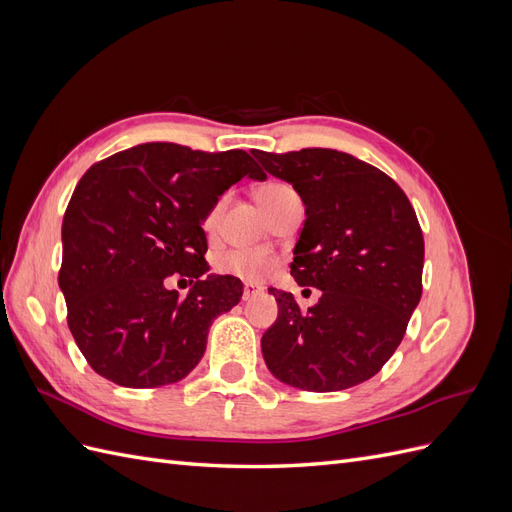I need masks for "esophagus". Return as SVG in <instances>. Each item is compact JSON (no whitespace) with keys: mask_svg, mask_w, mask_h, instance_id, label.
<instances>
[{"mask_svg":"<svg viewBox=\"0 0 512 512\" xmlns=\"http://www.w3.org/2000/svg\"><path fill=\"white\" fill-rule=\"evenodd\" d=\"M256 292H260V288H258L256 284H252V282H245V284H243V301H247L250 297H254Z\"/></svg>","mask_w":512,"mask_h":512,"instance_id":"obj_1","label":"esophagus"}]
</instances>
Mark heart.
<instances>
[{
    "mask_svg": "<svg viewBox=\"0 0 512 512\" xmlns=\"http://www.w3.org/2000/svg\"><path fill=\"white\" fill-rule=\"evenodd\" d=\"M290 196H294V190L290 188V185L280 183V181L262 185V188L256 192L258 203L262 209H265L267 215H271ZM222 205H224V200H218V203L209 209L205 224H203L205 230H211L215 226V222H218ZM213 269L222 275L239 277V280H243V282H260L277 269V260L269 254H260V252L230 250V252H222L215 256Z\"/></svg>",
    "mask_w": 512,
    "mask_h": 512,
    "instance_id": "obj_1",
    "label": "heart"
}]
</instances>
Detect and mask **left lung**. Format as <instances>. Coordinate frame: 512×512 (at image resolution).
Wrapping results in <instances>:
<instances>
[{"label":"left lung","mask_w":512,"mask_h":512,"mask_svg":"<svg viewBox=\"0 0 512 512\" xmlns=\"http://www.w3.org/2000/svg\"><path fill=\"white\" fill-rule=\"evenodd\" d=\"M254 156L305 203L290 275L322 290L307 312L292 292L269 290L277 320L260 339L262 356L297 389H350L391 359L421 301L425 241L414 207L389 175L342 151Z\"/></svg>","instance_id":"1"}]
</instances>
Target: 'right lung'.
Returning <instances> with one entry per match:
<instances>
[{
	"mask_svg": "<svg viewBox=\"0 0 512 512\" xmlns=\"http://www.w3.org/2000/svg\"><path fill=\"white\" fill-rule=\"evenodd\" d=\"M267 179L243 149L147 143L96 162L61 224L59 288L89 367L128 389L185 378L203 359L213 318L241 299L232 275H207L203 220L232 183ZM170 274L195 282L185 300ZM185 282V280H183Z\"/></svg>",
	"mask_w": 512,
	"mask_h": 512,
	"instance_id": "right-lung-1",
	"label": "right lung"
}]
</instances>
